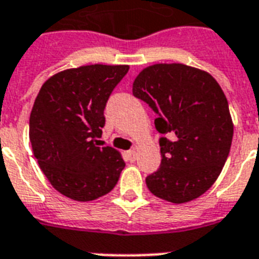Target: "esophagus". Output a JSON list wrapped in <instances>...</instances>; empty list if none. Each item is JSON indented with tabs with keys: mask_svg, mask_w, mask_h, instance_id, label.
Instances as JSON below:
<instances>
[{
	"mask_svg": "<svg viewBox=\"0 0 259 259\" xmlns=\"http://www.w3.org/2000/svg\"><path fill=\"white\" fill-rule=\"evenodd\" d=\"M127 155H128V158L131 159V161H135L136 155H138V154H136L135 148H134V150H130V151H127Z\"/></svg>",
	"mask_w": 259,
	"mask_h": 259,
	"instance_id": "34e87169",
	"label": "esophagus"
}]
</instances>
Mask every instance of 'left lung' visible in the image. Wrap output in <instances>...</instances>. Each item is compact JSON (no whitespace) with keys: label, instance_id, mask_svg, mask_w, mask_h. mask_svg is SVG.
I'll list each match as a JSON object with an SVG mask.
<instances>
[{"label":"left lung","instance_id":"1","mask_svg":"<svg viewBox=\"0 0 259 259\" xmlns=\"http://www.w3.org/2000/svg\"><path fill=\"white\" fill-rule=\"evenodd\" d=\"M132 93L157 113L162 134L161 166L146 178L148 190L174 204L200 197L219 177L234 134L219 83L194 67L161 63L140 71Z\"/></svg>","mask_w":259,"mask_h":259}]
</instances>
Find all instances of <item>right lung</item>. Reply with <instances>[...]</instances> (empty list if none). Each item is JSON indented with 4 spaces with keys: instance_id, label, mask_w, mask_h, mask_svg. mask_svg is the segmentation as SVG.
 Here are the masks:
<instances>
[{
    "instance_id": "obj_1",
    "label": "right lung",
    "mask_w": 259,
    "mask_h": 259,
    "mask_svg": "<svg viewBox=\"0 0 259 259\" xmlns=\"http://www.w3.org/2000/svg\"><path fill=\"white\" fill-rule=\"evenodd\" d=\"M130 66L90 65L44 82L29 117V140L51 185L77 201L109 193L125 162L113 147H100L104 109Z\"/></svg>"
}]
</instances>
